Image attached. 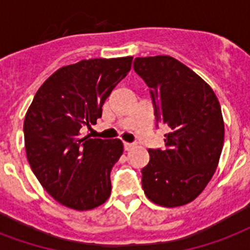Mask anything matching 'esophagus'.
I'll use <instances>...</instances> for the list:
<instances>
[{"mask_svg": "<svg viewBox=\"0 0 250 250\" xmlns=\"http://www.w3.org/2000/svg\"><path fill=\"white\" fill-rule=\"evenodd\" d=\"M123 146H125V150H127V152H128V150H131V149L135 146V144H132V143H125V144H123Z\"/></svg>", "mask_w": 250, "mask_h": 250, "instance_id": "1", "label": "esophagus"}]
</instances>
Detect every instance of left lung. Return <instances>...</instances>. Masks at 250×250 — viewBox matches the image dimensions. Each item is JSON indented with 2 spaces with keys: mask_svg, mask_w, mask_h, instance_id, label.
Instances as JSON below:
<instances>
[{
  "mask_svg": "<svg viewBox=\"0 0 250 250\" xmlns=\"http://www.w3.org/2000/svg\"><path fill=\"white\" fill-rule=\"evenodd\" d=\"M133 68L150 88L166 149H149L143 189L157 205L189 204L213 178L225 143V122L211 86L170 56L140 57Z\"/></svg>",
  "mask_w": 250,
  "mask_h": 250,
  "instance_id": "left-lung-1",
  "label": "left lung"
}]
</instances>
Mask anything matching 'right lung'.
I'll list each match as a JSON object with an SVG mask.
<instances>
[{"label":"right lung","mask_w":250,"mask_h":250,"mask_svg":"<svg viewBox=\"0 0 250 250\" xmlns=\"http://www.w3.org/2000/svg\"><path fill=\"white\" fill-rule=\"evenodd\" d=\"M132 57L93 58L58 68L33 97L24 118L29 166L44 189L70 209L90 210L110 197V172L123 153L119 139L82 133L102 115Z\"/></svg>","instance_id":"obj_1"}]
</instances>
